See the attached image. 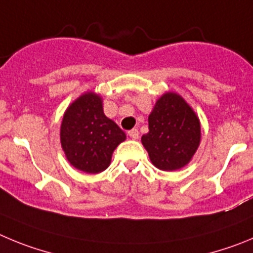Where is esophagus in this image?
I'll return each instance as SVG.
<instances>
[{
	"mask_svg": "<svg viewBox=\"0 0 253 253\" xmlns=\"http://www.w3.org/2000/svg\"><path fill=\"white\" fill-rule=\"evenodd\" d=\"M128 136L132 138V140H137V138H138V129L137 128H132L131 131H128Z\"/></svg>",
	"mask_w": 253,
	"mask_h": 253,
	"instance_id": "obj_1",
	"label": "esophagus"
}]
</instances>
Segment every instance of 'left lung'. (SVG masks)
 I'll return each instance as SVG.
<instances>
[{
  "label": "left lung",
  "instance_id": "8db88e82",
  "mask_svg": "<svg viewBox=\"0 0 253 253\" xmlns=\"http://www.w3.org/2000/svg\"><path fill=\"white\" fill-rule=\"evenodd\" d=\"M141 141L158 169H181L199 147V118L181 95L168 92L155 103L149 116V132Z\"/></svg>",
  "mask_w": 253,
  "mask_h": 253
}]
</instances>
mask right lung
<instances>
[{"label": "right lung", "mask_w": 253, "mask_h": 253, "mask_svg": "<svg viewBox=\"0 0 253 253\" xmlns=\"http://www.w3.org/2000/svg\"><path fill=\"white\" fill-rule=\"evenodd\" d=\"M126 135L103 112L102 97L87 92L67 108L61 121L60 142L70 165L98 174L111 164L116 147Z\"/></svg>", "instance_id": "right-lung-1"}]
</instances>
